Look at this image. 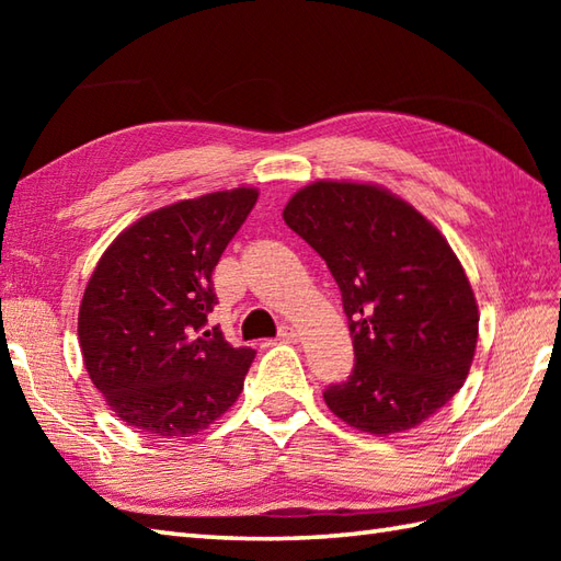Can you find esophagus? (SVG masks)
<instances>
[{"label":"esophagus","instance_id":"esophagus-1","mask_svg":"<svg viewBox=\"0 0 561 561\" xmlns=\"http://www.w3.org/2000/svg\"><path fill=\"white\" fill-rule=\"evenodd\" d=\"M296 337H299V330H296L294 325H282L279 328V340H296Z\"/></svg>","mask_w":561,"mask_h":561}]
</instances>
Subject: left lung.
Segmentation results:
<instances>
[{"label": "left lung", "mask_w": 561, "mask_h": 561, "mask_svg": "<svg viewBox=\"0 0 561 561\" xmlns=\"http://www.w3.org/2000/svg\"><path fill=\"white\" fill-rule=\"evenodd\" d=\"M284 221L325 260L350 320L354 368L323 398L376 436L422 424L456 396L478 347V301L432 221L371 183L316 181Z\"/></svg>", "instance_id": "obj_1"}]
</instances>
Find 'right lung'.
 <instances>
[{"label":"right lung","mask_w":561,"mask_h":561,"mask_svg":"<svg viewBox=\"0 0 561 561\" xmlns=\"http://www.w3.org/2000/svg\"><path fill=\"white\" fill-rule=\"evenodd\" d=\"M255 202V187L181 199L127 226L101 255L79 306V347L127 426L193 436L241 396L255 350L231 347L207 313L211 272Z\"/></svg>","instance_id":"1"}]
</instances>
